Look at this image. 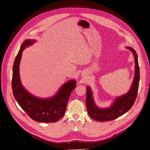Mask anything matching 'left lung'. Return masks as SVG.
Listing matches in <instances>:
<instances>
[{"label": "left lung", "instance_id": "8db88e82", "mask_svg": "<svg viewBox=\"0 0 150 150\" xmlns=\"http://www.w3.org/2000/svg\"><path fill=\"white\" fill-rule=\"evenodd\" d=\"M127 48L132 52L135 63L134 81L130 90L127 94L116 98L112 105L110 108L100 109L97 108L94 103L91 89L89 87H87L86 105L87 112L90 116L99 122L113 120L129 110L135 103L138 94L140 79L139 67L137 52L131 47H127Z\"/></svg>", "mask_w": 150, "mask_h": 150}]
</instances>
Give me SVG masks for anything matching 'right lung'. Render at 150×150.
<instances>
[{"label":"right lung","instance_id":"1","mask_svg":"<svg viewBox=\"0 0 150 150\" xmlns=\"http://www.w3.org/2000/svg\"><path fill=\"white\" fill-rule=\"evenodd\" d=\"M34 40H26L21 45L13 65L12 88L13 96L26 113L34 120L52 123L58 121L65 113L69 96L76 87V82H67L53 97L47 99L38 98L32 96L21 85L19 66L22 52L26 46L32 45Z\"/></svg>","mask_w":150,"mask_h":150}]
</instances>
